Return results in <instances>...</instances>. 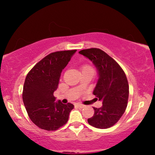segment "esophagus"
<instances>
[{"label": "esophagus", "mask_w": 155, "mask_h": 155, "mask_svg": "<svg viewBox=\"0 0 155 155\" xmlns=\"http://www.w3.org/2000/svg\"><path fill=\"white\" fill-rule=\"evenodd\" d=\"M77 106H78V108H84V107H85V105H84V104H77Z\"/></svg>", "instance_id": "1"}]
</instances>
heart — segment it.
Returning <instances> with one entry per match:
<instances>
[{
  "label": "heart",
  "instance_id": "heart-1",
  "mask_svg": "<svg viewBox=\"0 0 155 155\" xmlns=\"http://www.w3.org/2000/svg\"><path fill=\"white\" fill-rule=\"evenodd\" d=\"M81 69L83 70H88V69H91V68L89 66V65H83V66L81 68Z\"/></svg>",
  "mask_w": 155,
  "mask_h": 155
}]
</instances>
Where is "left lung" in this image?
I'll return each instance as SVG.
<instances>
[{"label":"left lung","mask_w":155,"mask_h":155,"mask_svg":"<svg viewBox=\"0 0 155 155\" xmlns=\"http://www.w3.org/2000/svg\"><path fill=\"white\" fill-rule=\"evenodd\" d=\"M79 53L91 60L98 70L99 78L93 94L103 101L101 107H94V114L87 122L101 129L111 127L127 109L129 94L127 78L120 65L102 50L88 48Z\"/></svg>","instance_id":"obj_1"}]
</instances>
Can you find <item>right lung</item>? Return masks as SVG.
<instances>
[{
  "instance_id": "add662e5",
  "label": "right lung",
  "mask_w": 155,
  "mask_h": 155,
  "mask_svg": "<svg viewBox=\"0 0 155 155\" xmlns=\"http://www.w3.org/2000/svg\"><path fill=\"white\" fill-rule=\"evenodd\" d=\"M76 51L52 52L34 65L26 77L23 103L31 121L41 129H59L66 124L74 108L71 103H56L53 93L58 87L62 70Z\"/></svg>"
}]
</instances>
